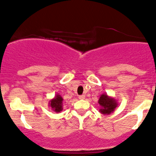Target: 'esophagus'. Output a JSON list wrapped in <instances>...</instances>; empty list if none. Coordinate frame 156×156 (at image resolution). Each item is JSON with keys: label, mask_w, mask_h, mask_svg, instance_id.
Instances as JSON below:
<instances>
[{"label": "esophagus", "mask_w": 156, "mask_h": 156, "mask_svg": "<svg viewBox=\"0 0 156 156\" xmlns=\"http://www.w3.org/2000/svg\"><path fill=\"white\" fill-rule=\"evenodd\" d=\"M78 98H79V100H84V99H85V96L84 95H81L78 97Z\"/></svg>", "instance_id": "34e87169"}]
</instances>
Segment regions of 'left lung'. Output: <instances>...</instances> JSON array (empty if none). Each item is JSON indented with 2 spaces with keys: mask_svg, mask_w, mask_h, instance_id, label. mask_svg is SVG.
I'll list each match as a JSON object with an SVG mask.
<instances>
[{
  "mask_svg": "<svg viewBox=\"0 0 156 156\" xmlns=\"http://www.w3.org/2000/svg\"><path fill=\"white\" fill-rule=\"evenodd\" d=\"M100 108V112L103 115H109L115 111L118 106V102L113 97H109L106 94H103L98 100Z\"/></svg>",
  "mask_w": 156,
  "mask_h": 156,
  "instance_id": "obj_1",
  "label": "left lung"
}]
</instances>
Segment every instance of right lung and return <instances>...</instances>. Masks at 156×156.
I'll use <instances>...</instances> for the list:
<instances>
[{
	"mask_svg": "<svg viewBox=\"0 0 156 156\" xmlns=\"http://www.w3.org/2000/svg\"><path fill=\"white\" fill-rule=\"evenodd\" d=\"M62 102H63V99L61 97V95H59V94H56L55 97L49 101L48 106L51 108V109L53 112L59 113L63 109Z\"/></svg>",
	"mask_w": 156,
	"mask_h": 156,
	"instance_id": "right-lung-1",
	"label": "right lung"
}]
</instances>
